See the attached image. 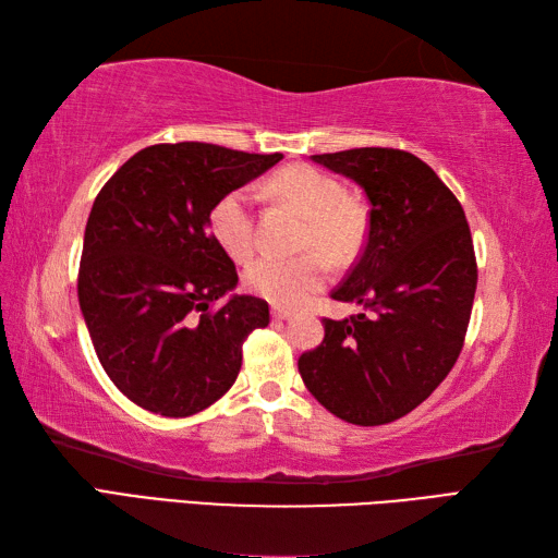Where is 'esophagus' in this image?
<instances>
[{
	"label": "esophagus",
	"mask_w": 558,
	"mask_h": 558,
	"mask_svg": "<svg viewBox=\"0 0 558 558\" xmlns=\"http://www.w3.org/2000/svg\"><path fill=\"white\" fill-rule=\"evenodd\" d=\"M272 318H276V322H288L290 318V312L288 310H280V306H272Z\"/></svg>",
	"instance_id": "34e87169"
}]
</instances>
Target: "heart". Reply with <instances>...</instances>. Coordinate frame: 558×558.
Masks as SVG:
<instances>
[{
	"instance_id": "obj_1",
	"label": "heart",
	"mask_w": 558,
	"mask_h": 558,
	"mask_svg": "<svg viewBox=\"0 0 558 558\" xmlns=\"http://www.w3.org/2000/svg\"><path fill=\"white\" fill-rule=\"evenodd\" d=\"M272 189L294 208H300L310 225L304 230V248H318L330 258H348L362 244V210L348 201V192L336 177L312 165H290L272 177ZM254 201L252 186H240L218 198L210 210V232L232 258L242 260L254 252ZM326 264L318 254L286 260L260 256L244 272L246 288L276 306H298L314 290L324 286Z\"/></svg>"
}]
</instances>
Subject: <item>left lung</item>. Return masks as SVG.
Wrapping results in <instances>:
<instances>
[{
	"label": "left lung",
	"instance_id": "8db88e82",
	"mask_svg": "<svg viewBox=\"0 0 558 558\" xmlns=\"http://www.w3.org/2000/svg\"><path fill=\"white\" fill-rule=\"evenodd\" d=\"M357 182L369 198V234L330 298L372 314L324 318V342L298 366L304 386L336 417L378 426L429 398L453 369L477 290L465 213L417 156L352 148L312 156Z\"/></svg>",
	"mask_w": 558,
	"mask_h": 558
}]
</instances>
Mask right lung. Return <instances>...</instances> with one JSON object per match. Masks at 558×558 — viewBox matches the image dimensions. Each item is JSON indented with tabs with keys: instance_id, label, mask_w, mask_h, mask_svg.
<instances>
[{
	"instance_id": "obj_1",
	"label": "right lung",
	"mask_w": 558,
	"mask_h": 558,
	"mask_svg": "<svg viewBox=\"0 0 558 558\" xmlns=\"http://www.w3.org/2000/svg\"><path fill=\"white\" fill-rule=\"evenodd\" d=\"M280 160L198 141L158 144L93 201L78 304L102 369L138 408L162 417L206 410L240 374L246 336L268 326L264 300L232 294L240 278L210 234V210Z\"/></svg>"
}]
</instances>
